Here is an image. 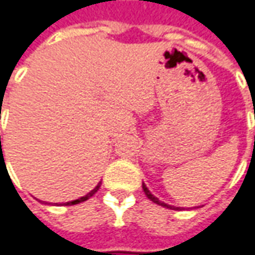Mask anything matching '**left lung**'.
<instances>
[{
  "mask_svg": "<svg viewBox=\"0 0 255 255\" xmlns=\"http://www.w3.org/2000/svg\"><path fill=\"white\" fill-rule=\"evenodd\" d=\"M142 190H144V193H145V195L148 197L149 200L152 201V203H155V204H158V205H162V207H167V208H171V205H168V204H165V203H162V201H160L157 197H154L152 194L149 193L148 191V188L145 187V184H142Z\"/></svg>",
  "mask_w": 255,
  "mask_h": 255,
  "instance_id": "1",
  "label": "left lung"
}]
</instances>
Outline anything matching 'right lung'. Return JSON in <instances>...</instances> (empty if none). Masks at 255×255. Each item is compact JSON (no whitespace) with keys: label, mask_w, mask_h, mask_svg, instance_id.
Masks as SVG:
<instances>
[{"label":"right lung","mask_w":255,"mask_h":255,"mask_svg":"<svg viewBox=\"0 0 255 255\" xmlns=\"http://www.w3.org/2000/svg\"><path fill=\"white\" fill-rule=\"evenodd\" d=\"M0 138H1V137H0ZM100 185H101V183L98 184V185L95 187L94 190H93V191H90V193L87 194V195H84V197H81V198H78V200H74V201H70V203H67V204H65V205L78 204V203H83V201H85V200H88L90 197H93V195H94V194L97 193V191H98V188H100Z\"/></svg>","instance_id":"right-lung-1"}]
</instances>
